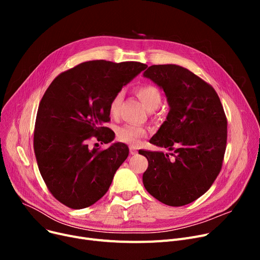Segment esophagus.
<instances>
[{
    "instance_id": "34e87169",
    "label": "esophagus",
    "mask_w": 260,
    "mask_h": 260,
    "mask_svg": "<svg viewBox=\"0 0 260 260\" xmlns=\"http://www.w3.org/2000/svg\"><path fill=\"white\" fill-rule=\"evenodd\" d=\"M129 153H131V155H136L138 153V151H137V148H136L135 146H129Z\"/></svg>"
}]
</instances>
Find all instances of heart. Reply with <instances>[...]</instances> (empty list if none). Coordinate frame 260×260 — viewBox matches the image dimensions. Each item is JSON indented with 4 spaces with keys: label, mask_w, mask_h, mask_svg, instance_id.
Wrapping results in <instances>:
<instances>
[{
    "label": "heart",
    "mask_w": 260,
    "mask_h": 260,
    "mask_svg": "<svg viewBox=\"0 0 260 260\" xmlns=\"http://www.w3.org/2000/svg\"><path fill=\"white\" fill-rule=\"evenodd\" d=\"M135 93L142 101L149 111H153L159 106L161 102V93L159 89L152 84H143L135 88ZM121 104V93H116L108 105V112L112 117L119 115V108ZM147 135L145 127L135 124H124L118 127L116 132L117 139L132 145H137L142 138Z\"/></svg>",
    "instance_id": "1"
}]
</instances>
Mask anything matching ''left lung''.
Here are the masks:
<instances>
[{
    "label": "left lung",
    "instance_id": "8db88e82",
    "mask_svg": "<svg viewBox=\"0 0 260 260\" xmlns=\"http://www.w3.org/2000/svg\"><path fill=\"white\" fill-rule=\"evenodd\" d=\"M143 76L163 89L170 104L167 121L149 142L175 151L174 160L139 151L148 161L143 184L162 203L185 206L206 193L221 171L228 138L223 106L213 86L184 67L152 65Z\"/></svg>",
    "mask_w": 260,
    "mask_h": 260
}]
</instances>
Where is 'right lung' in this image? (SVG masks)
I'll use <instances>...</instances> for the list:
<instances>
[{"instance_id": "obj_1", "label": "right lung", "mask_w": 260, "mask_h": 260, "mask_svg": "<svg viewBox=\"0 0 260 260\" xmlns=\"http://www.w3.org/2000/svg\"><path fill=\"white\" fill-rule=\"evenodd\" d=\"M146 67L132 61H88L61 73L46 89L37 113L34 149L48 190L64 206L90 207L111 186L128 156L127 145L90 149L87 142L114 140L115 133L103 126L111 121L109 102Z\"/></svg>"}]
</instances>
